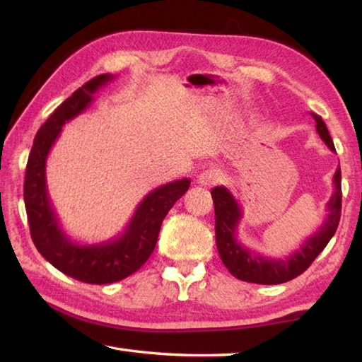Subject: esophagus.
Here are the masks:
<instances>
[{
	"label": "esophagus",
	"mask_w": 362,
	"mask_h": 362,
	"mask_svg": "<svg viewBox=\"0 0 362 362\" xmlns=\"http://www.w3.org/2000/svg\"><path fill=\"white\" fill-rule=\"evenodd\" d=\"M222 180V173L219 171L218 168H209L199 174L197 177V183L201 187H211L216 185L218 182Z\"/></svg>",
	"instance_id": "obj_1"
}]
</instances>
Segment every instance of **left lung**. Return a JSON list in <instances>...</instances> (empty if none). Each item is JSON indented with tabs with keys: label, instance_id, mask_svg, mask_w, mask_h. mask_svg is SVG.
I'll return each mask as SVG.
<instances>
[{
	"label": "left lung",
	"instance_id": "8db88e82",
	"mask_svg": "<svg viewBox=\"0 0 362 362\" xmlns=\"http://www.w3.org/2000/svg\"><path fill=\"white\" fill-rule=\"evenodd\" d=\"M316 121V130L322 140L329 148L336 151L332 136H329L325 122L316 113H311ZM334 191L327 204V218L316 232L306 238L297 250L284 258H269L263 253L247 247L238 238V226L243 219V209L235 196L226 187H214L211 197L216 214V245L222 263L228 272L236 279L258 284H280L296 279L310 267L319 253L327 247V244L336 233L341 219V168L336 169L333 175Z\"/></svg>",
	"mask_w": 362,
	"mask_h": 362
}]
</instances>
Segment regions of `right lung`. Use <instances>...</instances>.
<instances>
[{
	"mask_svg": "<svg viewBox=\"0 0 362 362\" xmlns=\"http://www.w3.org/2000/svg\"><path fill=\"white\" fill-rule=\"evenodd\" d=\"M112 79L113 74L96 76L52 112L34 138L25 175V205L37 250L60 272L90 284L115 283L136 272L156 249L168 211L191 183L189 179H180L153 188L138 204L124 232L109 241L81 244L65 233L48 194L46 160L65 122L86 110L96 91Z\"/></svg>",
	"mask_w": 362,
	"mask_h": 362,
	"instance_id": "obj_1",
	"label": "right lung"
}]
</instances>
